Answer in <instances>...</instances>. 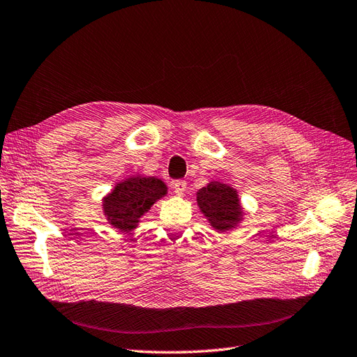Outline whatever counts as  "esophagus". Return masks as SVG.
Returning a JSON list of instances; mask_svg holds the SVG:
<instances>
[{"instance_id":"1","label":"esophagus","mask_w":357,"mask_h":357,"mask_svg":"<svg viewBox=\"0 0 357 357\" xmlns=\"http://www.w3.org/2000/svg\"><path fill=\"white\" fill-rule=\"evenodd\" d=\"M172 187H174V190H175V192L178 195H182L183 192H185V190H187V182L178 179V181H174V183H172Z\"/></svg>"}]
</instances>
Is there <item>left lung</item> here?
I'll list each match as a JSON object with an SVG mask.
<instances>
[{"label": "left lung", "mask_w": 357, "mask_h": 357, "mask_svg": "<svg viewBox=\"0 0 357 357\" xmlns=\"http://www.w3.org/2000/svg\"><path fill=\"white\" fill-rule=\"evenodd\" d=\"M197 203L215 229L229 231L241 220L243 212L236 191L225 183L210 182L197 192Z\"/></svg>", "instance_id": "1"}]
</instances>
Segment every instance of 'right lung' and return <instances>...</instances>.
Listing matches in <instances>:
<instances>
[{"mask_svg": "<svg viewBox=\"0 0 357 357\" xmlns=\"http://www.w3.org/2000/svg\"><path fill=\"white\" fill-rule=\"evenodd\" d=\"M160 179L134 176L117 183L113 192L104 199V213L112 225L121 231L137 228L139 218L166 194Z\"/></svg>", "mask_w": 357, "mask_h": 357, "instance_id": "right-lung-1", "label": "right lung"}]
</instances>
